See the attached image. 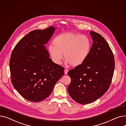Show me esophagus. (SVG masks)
I'll return each mask as SVG.
<instances>
[{
	"label": "esophagus",
	"instance_id": "obj_1",
	"mask_svg": "<svg viewBox=\"0 0 126 126\" xmlns=\"http://www.w3.org/2000/svg\"><path fill=\"white\" fill-rule=\"evenodd\" d=\"M68 70L67 68H65V70H64V74H65V75H67V73H68Z\"/></svg>",
	"mask_w": 126,
	"mask_h": 126
}]
</instances>
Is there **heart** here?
Returning <instances> with one entry per match:
<instances>
[{"mask_svg": "<svg viewBox=\"0 0 126 126\" xmlns=\"http://www.w3.org/2000/svg\"><path fill=\"white\" fill-rule=\"evenodd\" d=\"M53 45L48 47V52L52 62L60 64L63 58L73 67L83 64L87 59L91 51L92 43L85 35L67 32L56 37Z\"/></svg>", "mask_w": 126, "mask_h": 126, "instance_id": "1", "label": "heart"}]
</instances>
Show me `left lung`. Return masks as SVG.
<instances>
[{
    "label": "left lung",
    "instance_id": "8db88e82",
    "mask_svg": "<svg viewBox=\"0 0 126 126\" xmlns=\"http://www.w3.org/2000/svg\"><path fill=\"white\" fill-rule=\"evenodd\" d=\"M90 34L94 43L88 58L68 72L71 78L68 94L75 102L83 105L96 101L106 93L115 67L113 52L105 39L94 31Z\"/></svg>",
    "mask_w": 126,
    "mask_h": 126
}]
</instances>
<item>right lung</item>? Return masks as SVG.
<instances>
[{
  "label": "right lung",
  "instance_id": "obj_1",
  "mask_svg": "<svg viewBox=\"0 0 126 126\" xmlns=\"http://www.w3.org/2000/svg\"><path fill=\"white\" fill-rule=\"evenodd\" d=\"M55 31L54 26L32 31L22 38L12 51L10 61L12 84L29 101L45 100L64 75V68L52 61L44 46Z\"/></svg>",
  "mask_w": 126,
  "mask_h": 126
}]
</instances>
